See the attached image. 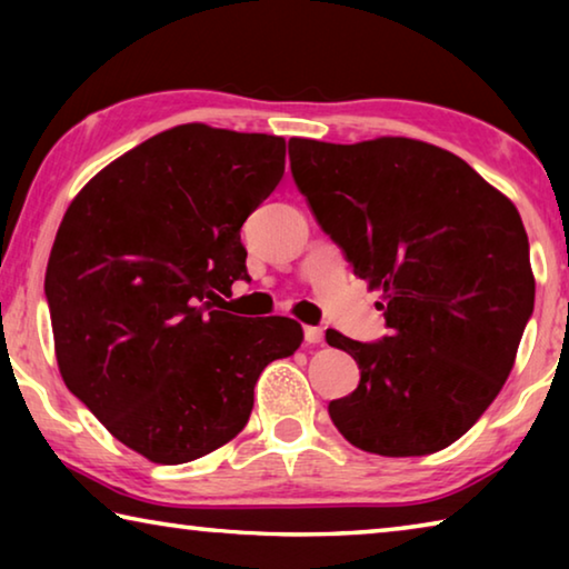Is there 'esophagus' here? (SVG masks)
I'll use <instances>...</instances> for the list:
<instances>
[{
	"instance_id": "esophagus-1",
	"label": "esophagus",
	"mask_w": 569,
	"mask_h": 569,
	"mask_svg": "<svg viewBox=\"0 0 569 569\" xmlns=\"http://www.w3.org/2000/svg\"><path fill=\"white\" fill-rule=\"evenodd\" d=\"M303 339H306V343H311V346L321 343L323 341V329H319V326H306Z\"/></svg>"
}]
</instances>
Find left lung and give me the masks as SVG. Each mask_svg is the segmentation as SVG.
<instances>
[{
  "mask_svg": "<svg viewBox=\"0 0 569 569\" xmlns=\"http://www.w3.org/2000/svg\"><path fill=\"white\" fill-rule=\"evenodd\" d=\"M291 172L353 273L383 293L389 336L326 341L361 369L329 403L346 441L381 457L449 447L495 401L535 308L512 200L455 152L409 138L288 140Z\"/></svg>",
  "mask_w": 569,
  "mask_h": 569,
  "instance_id": "left-lung-1",
  "label": "left lung"
}]
</instances>
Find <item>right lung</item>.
Listing matches in <instances>:
<instances>
[{"instance_id":"add662e5","label":"right lung","mask_w":569,"mask_h":569,"mask_svg":"<svg viewBox=\"0 0 569 569\" xmlns=\"http://www.w3.org/2000/svg\"><path fill=\"white\" fill-rule=\"evenodd\" d=\"M286 170V140L190 122L140 142L67 208L44 293L60 373L124 447L186 465L248 423L293 319L220 311L246 278L240 226Z\"/></svg>"}]
</instances>
